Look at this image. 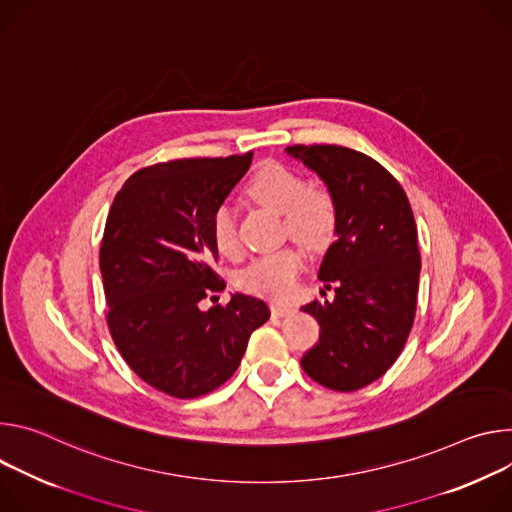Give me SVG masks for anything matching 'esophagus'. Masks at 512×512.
I'll list each match as a JSON object with an SVG mask.
<instances>
[{
    "label": "esophagus",
    "mask_w": 512,
    "mask_h": 512,
    "mask_svg": "<svg viewBox=\"0 0 512 512\" xmlns=\"http://www.w3.org/2000/svg\"><path fill=\"white\" fill-rule=\"evenodd\" d=\"M291 311H293L291 305H280V303H272V305H270L272 317H285V315H289Z\"/></svg>",
    "instance_id": "esophagus-1"
}]
</instances>
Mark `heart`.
<instances>
[{
  "label": "heart",
  "mask_w": 512,
  "mask_h": 512,
  "mask_svg": "<svg viewBox=\"0 0 512 512\" xmlns=\"http://www.w3.org/2000/svg\"><path fill=\"white\" fill-rule=\"evenodd\" d=\"M248 193L258 203L282 213L289 236L309 250H323L333 242L337 232L335 197L325 187L307 185L297 170L278 162L264 164L250 179ZM211 238L223 256L236 258L240 254L236 211L230 203H221L213 211ZM303 268V252L289 246L254 258L238 274V282L252 295L282 301L293 295Z\"/></svg>",
  "instance_id": "obj_1"
}]
</instances>
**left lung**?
I'll return each instance as SVG.
<instances>
[{
    "label": "left lung",
    "mask_w": 512,
    "mask_h": 512,
    "mask_svg": "<svg viewBox=\"0 0 512 512\" xmlns=\"http://www.w3.org/2000/svg\"><path fill=\"white\" fill-rule=\"evenodd\" d=\"M323 179L337 203V240L319 268L333 301L301 311L321 325L317 346L301 360L321 386L352 392L380 378L411 333L421 254L405 189L374 158L344 146H289Z\"/></svg>",
    "instance_id": "8db88e82"
}]
</instances>
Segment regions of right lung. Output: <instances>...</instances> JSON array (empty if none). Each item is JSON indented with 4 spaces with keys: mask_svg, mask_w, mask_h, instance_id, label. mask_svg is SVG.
Returning a JSON list of instances; mask_svg holds the SVG:
<instances>
[{
    "mask_svg": "<svg viewBox=\"0 0 512 512\" xmlns=\"http://www.w3.org/2000/svg\"><path fill=\"white\" fill-rule=\"evenodd\" d=\"M252 156L140 168L107 213L99 268L111 339L146 384L175 399H197L230 380L252 331L270 317L264 301L240 293L227 305L199 307L225 289L211 268V215Z\"/></svg>",
    "mask_w": 512,
    "mask_h": 512,
    "instance_id": "1",
    "label": "right lung"
}]
</instances>
